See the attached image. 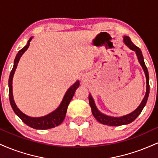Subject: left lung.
<instances>
[{
  "label": "left lung",
  "mask_w": 158,
  "mask_h": 158,
  "mask_svg": "<svg viewBox=\"0 0 158 158\" xmlns=\"http://www.w3.org/2000/svg\"><path fill=\"white\" fill-rule=\"evenodd\" d=\"M123 39H124L123 41H124L125 44H126V46H128L131 50H134V51L136 52V55L137 56V59H138L139 64H140L143 70H144L145 75H146V95H145L144 98H143L140 105H139L133 112L127 114V115L123 116V117H110V116H107L106 114H103L102 113H101V112L97 109L91 94H89V96H88L89 104L90 108H91V111L94 117H95L98 122L102 123V124L107 125V126H122V125L129 124V123L133 122V121L138 117L139 114H140L141 111H142L143 108H144L146 102H147L148 95H149V77H148V72L147 68H146V64H145L142 52H141L140 49H139L138 47H137L136 45H135L132 43V41H131V39H130V38L128 37V36H124Z\"/></svg>",
  "instance_id": "1"
}]
</instances>
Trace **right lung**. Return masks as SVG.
Here are the masks:
<instances>
[{
  "mask_svg": "<svg viewBox=\"0 0 158 158\" xmlns=\"http://www.w3.org/2000/svg\"><path fill=\"white\" fill-rule=\"evenodd\" d=\"M32 39V37L28 40L26 46L23 47L21 50H19V52H18V54L15 56L13 68H12V70L10 75V78H9V97H10V102L11 106H12V109H13L16 115L27 126L31 127V128H35V129H48V128H52L56 126H59L63 122V120L65 118V115H66L67 109H68L69 103L71 101L72 98H73L74 94H75L76 90L79 86V81H76L67 90L60 106L58 107L54 111H52V113L49 114L46 116H44V117H31L24 114L23 112H21L17 106H16L13 99V94H12V79H13L14 73L15 72L16 68H17V65L19 64L20 59H21V56L23 55V52L28 49L30 44V42L31 41Z\"/></svg>",
  "mask_w": 158,
  "mask_h": 158,
  "instance_id": "obj_1",
  "label": "right lung"
}]
</instances>
